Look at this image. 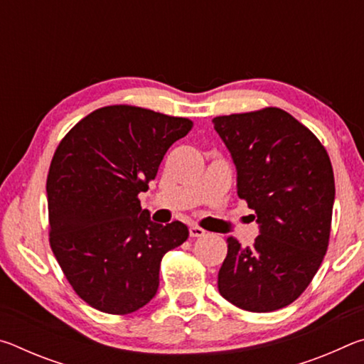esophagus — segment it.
Wrapping results in <instances>:
<instances>
[{
  "label": "esophagus",
  "instance_id": "obj_1",
  "mask_svg": "<svg viewBox=\"0 0 364 364\" xmlns=\"http://www.w3.org/2000/svg\"><path fill=\"white\" fill-rule=\"evenodd\" d=\"M189 234H191V237H200V236H205V230H202V228L197 225H191Z\"/></svg>",
  "mask_w": 364,
  "mask_h": 364
}]
</instances>
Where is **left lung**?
<instances>
[{"label":"left lung","mask_w":364,"mask_h":364,"mask_svg":"<svg viewBox=\"0 0 364 364\" xmlns=\"http://www.w3.org/2000/svg\"><path fill=\"white\" fill-rule=\"evenodd\" d=\"M236 167L237 196L258 223L254 245L230 236L218 291L242 310L274 311L310 284L328 250L336 186L318 138L278 107L215 117Z\"/></svg>","instance_id":"left-lung-1"}]
</instances>
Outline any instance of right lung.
Instances as JSON below:
<instances>
[{
    "label": "right lung",
    "mask_w": 364,
    "mask_h": 364,
    "mask_svg": "<svg viewBox=\"0 0 364 364\" xmlns=\"http://www.w3.org/2000/svg\"><path fill=\"white\" fill-rule=\"evenodd\" d=\"M193 127L132 106L101 107L60 141L49 167V242L80 297L128 315L156 297L162 257L189 236L181 221L154 223L139 193L168 147Z\"/></svg>",
    "instance_id": "right-lung-1"
}]
</instances>
